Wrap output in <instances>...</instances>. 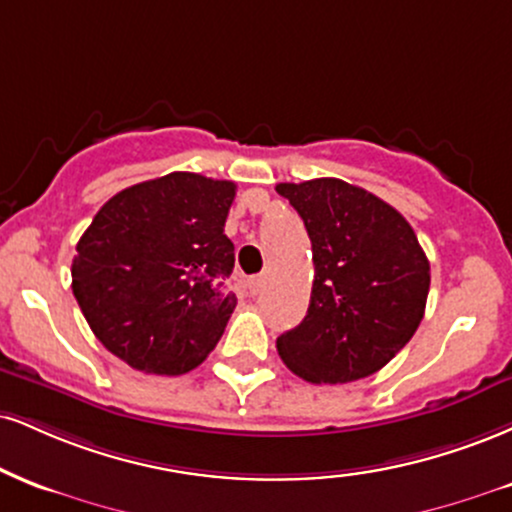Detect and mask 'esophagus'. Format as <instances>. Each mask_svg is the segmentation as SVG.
<instances>
[{
	"label": "esophagus",
	"instance_id": "obj_1",
	"mask_svg": "<svg viewBox=\"0 0 512 512\" xmlns=\"http://www.w3.org/2000/svg\"><path fill=\"white\" fill-rule=\"evenodd\" d=\"M262 288H264V276H252V279L248 281V291H250V295L262 293Z\"/></svg>",
	"mask_w": 512,
	"mask_h": 512
}]
</instances>
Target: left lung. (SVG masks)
Segmentation results:
<instances>
[{
  "mask_svg": "<svg viewBox=\"0 0 512 512\" xmlns=\"http://www.w3.org/2000/svg\"><path fill=\"white\" fill-rule=\"evenodd\" d=\"M312 240L307 315L276 338L293 374L348 384L379 372L420 326L429 260L403 214L341 178L279 183Z\"/></svg>",
  "mask_w": 512,
  "mask_h": 512,
  "instance_id": "8db88e82",
  "label": "left lung"
}]
</instances>
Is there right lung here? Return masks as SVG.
Segmentation results:
<instances>
[{
	"label": "right lung",
	"mask_w": 512,
	"mask_h": 512,
	"mask_svg": "<svg viewBox=\"0 0 512 512\" xmlns=\"http://www.w3.org/2000/svg\"><path fill=\"white\" fill-rule=\"evenodd\" d=\"M233 197L236 183L174 171L104 202L76 245L71 288L109 353L166 377L212 353L236 310L224 291Z\"/></svg>",
	"instance_id": "right-lung-1"
}]
</instances>
